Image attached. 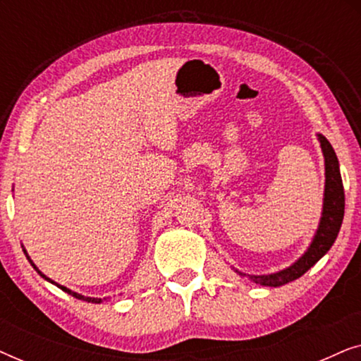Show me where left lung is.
Listing matches in <instances>:
<instances>
[{
  "mask_svg": "<svg viewBox=\"0 0 361 361\" xmlns=\"http://www.w3.org/2000/svg\"><path fill=\"white\" fill-rule=\"evenodd\" d=\"M317 140L322 147V154L325 161V187H324V204H322V215H320L319 226L315 230V235L304 255L294 261L288 268L276 271L271 274H245L241 271L235 269L240 276H248V279L256 284L268 286V288H279L290 283V281L299 279L300 276L312 268L317 261L327 255V251L332 248L334 241L337 240L345 214V194L342 176H340V166L337 154L334 147L327 141V137L319 135Z\"/></svg>",
  "mask_w": 361,
  "mask_h": 361,
  "instance_id": "1",
  "label": "left lung"
}]
</instances>
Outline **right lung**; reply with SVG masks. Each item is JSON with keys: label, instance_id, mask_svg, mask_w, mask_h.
<instances>
[{"label": "right lung", "instance_id": "1", "mask_svg": "<svg viewBox=\"0 0 361 361\" xmlns=\"http://www.w3.org/2000/svg\"><path fill=\"white\" fill-rule=\"evenodd\" d=\"M23 251H24V255H26V258L29 259V263H31V266H32V268H34V269H36V271H37V273H39V276H42V278H44V279H46V281H49V283H52L54 286H57V288H59V289H62V290H63V293H67V294H71V295H73V298H75V299H80V300H87V302H92V304H100V302H103V300H106V298H103V299H100V298H88V295L78 294V293H75V290L68 289V288H66V286L59 284V283H56V281H52L51 278H47V276H46V274H44V273H42V271H39V268H37V266L32 263V259H31V258H29L27 251H26V248H24V246H23Z\"/></svg>", "mask_w": 361, "mask_h": 361}]
</instances>
